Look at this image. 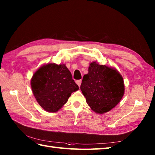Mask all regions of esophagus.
Here are the masks:
<instances>
[{
	"label": "esophagus",
	"mask_w": 155,
	"mask_h": 155,
	"mask_svg": "<svg viewBox=\"0 0 155 155\" xmlns=\"http://www.w3.org/2000/svg\"><path fill=\"white\" fill-rule=\"evenodd\" d=\"M81 83H82V81H81V80H78V81H76V83H77V84L78 85V87H80V86H81Z\"/></svg>",
	"instance_id": "34e87169"
}]
</instances>
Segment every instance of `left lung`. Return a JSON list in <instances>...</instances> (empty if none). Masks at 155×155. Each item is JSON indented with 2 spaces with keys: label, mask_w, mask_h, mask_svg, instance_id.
I'll use <instances>...</instances> for the list:
<instances>
[{
  "label": "left lung",
  "mask_w": 155,
  "mask_h": 155,
  "mask_svg": "<svg viewBox=\"0 0 155 155\" xmlns=\"http://www.w3.org/2000/svg\"><path fill=\"white\" fill-rule=\"evenodd\" d=\"M81 90L87 103L95 113L103 114L119 103L124 93V81L116 69L91 62Z\"/></svg>",
  "instance_id": "left-lung-1"
}]
</instances>
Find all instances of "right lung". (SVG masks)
<instances>
[{
    "instance_id": "obj_1",
    "label": "right lung",
    "mask_w": 155,
    "mask_h": 155,
    "mask_svg": "<svg viewBox=\"0 0 155 155\" xmlns=\"http://www.w3.org/2000/svg\"><path fill=\"white\" fill-rule=\"evenodd\" d=\"M32 93L45 110L58 111L78 86L64 64L50 63L39 68L31 79Z\"/></svg>"
}]
</instances>
